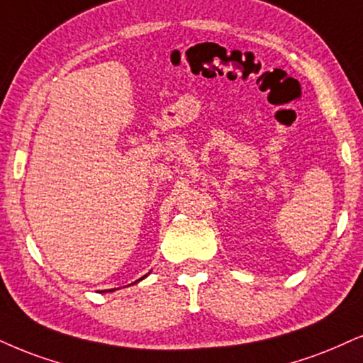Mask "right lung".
<instances>
[{
  "label": "right lung",
  "instance_id": "add662e5",
  "mask_svg": "<svg viewBox=\"0 0 363 363\" xmlns=\"http://www.w3.org/2000/svg\"><path fill=\"white\" fill-rule=\"evenodd\" d=\"M146 276H147V274H146ZM146 276H143V277H141V279H145V277H146ZM141 279H138V281H141ZM138 281H136V283H138ZM109 291H114V289H109ZM102 293H106V291H102Z\"/></svg>",
  "mask_w": 363,
  "mask_h": 363
}]
</instances>
